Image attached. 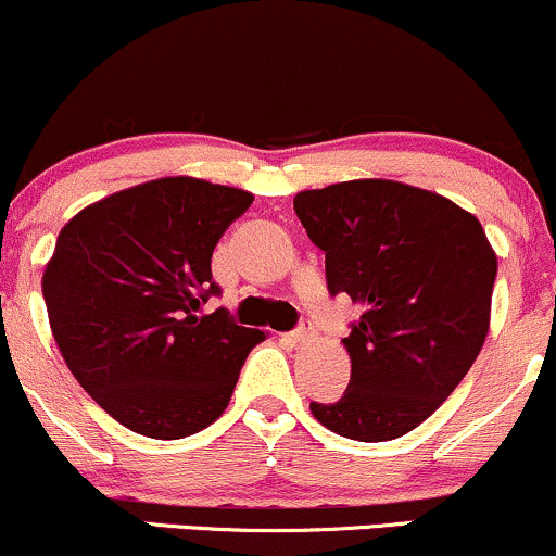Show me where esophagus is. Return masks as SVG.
<instances>
[{
	"instance_id": "esophagus-1",
	"label": "esophagus",
	"mask_w": 556,
	"mask_h": 556,
	"mask_svg": "<svg viewBox=\"0 0 556 556\" xmlns=\"http://www.w3.org/2000/svg\"><path fill=\"white\" fill-rule=\"evenodd\" d=\"M314 334V327H311V321H303L300 324L298 329H292V331H287V334H282L287 342H292V344H300V342H305L308 340V337Z\"/></svg>"
}]
</instances>
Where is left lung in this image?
<instances>
[{
  "instance_id": "obj_1",
  "label": "left lung",
  "mask_w": 556,
  "mask_h": 556,
  "mask_svg": "<svg viewBox=\"0 0 556 556\" xmlns=\"http://www.w3.org/2000/svg\"><path fill=\"white\" fill-rule=\"evenodd\" d=\"M295 214L327 256L331 295L361 318L337 402H311L318 424L358 442L413 431L455 392L489 334L496 256L473 214L431 190L350 180L295 195Z\"/></svg>"
}]
</instances>
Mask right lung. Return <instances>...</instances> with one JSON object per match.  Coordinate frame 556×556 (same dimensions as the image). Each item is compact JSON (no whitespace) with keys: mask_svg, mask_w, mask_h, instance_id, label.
Returning <instances> with one entry per match:
<instances>
[{"mask_svg":"<svg viewBox=\"0 0 556 556\" xmlns=\"http://www.w3.org/2000/svg\"><path fill=\"white\" fill-rule=\"evenodd\" d=\"M253 195L195 177H162L91 203L62 227L43 300L78 384L125 429L182 439L225 413L264 331L238 327L212 253Z\"/></svg>","mask_w":556,"mask_h":556,"instance_id":"right-lung-1","label":"right lung"}]
</instances>
